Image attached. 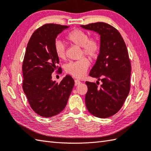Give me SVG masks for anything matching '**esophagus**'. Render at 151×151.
I'll return each mask as SVG.
<instances>
[{
	"label": "esophagus",
	"mask_w": 151,
	"mask_h": 151,
	"mask_svg": "<svg viewBox=\"0 0 151 151\" xmlns=\"http://www.w3.org/2000/svg\"><path fill=\"white\" fill-rule=\"evenodd\" d=\"M80 83H81V81H80L79 80H75V86L78 85Z\"/></svg>",
	"instance_id": "34e87169"
}]
</instances>
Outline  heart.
<instances>
[{
    "mask_svg": "<svg viewBox=\"0 0 151 151\" xmlns=\"http://www.w3.org/2000/svg\"><path fill=\"white\" fill-rule=\"evenodd\" d=\"M67 40L82 48V54L88 58L94 59L97 58L99 52V44L95 38L89 37L86 32L81 29H74L67 35ZM54 50L56 55L60 60L65 58V47L60 40H56L54 44ZM90 63L86 58H82L80 60L70 61L65 69V71L75 78L83 76L89 67Z\"/></svg>",
    "mask_w": 151,
    "mask_h": 151,
    "instance_id": "b5f03b06",
    "label": "heart"
}]
</instances>
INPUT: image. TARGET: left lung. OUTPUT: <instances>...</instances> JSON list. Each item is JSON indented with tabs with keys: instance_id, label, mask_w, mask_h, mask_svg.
<instances>
[{
	"instance_id": "left-lung-1",
	"label": "left lung",
	"mask_w": 151,
	"mask_h": 151,
	"mask_svg": "<svg viewBox=\"0 0 151 151\" xmlns=\"http://www.w3.org/2000/svg\"><path fill=\"white\" fill-rule=\"evenodd\" d=\"M81 27L100 36L99 54L90 73L97 81L86 82L85 103L91 114L105 119L120 110L129 94L131 64L128 52L120 32L113 26L97 22ZM99 80L102 84L98 87Z\"/></svg>"
}]
</instances>
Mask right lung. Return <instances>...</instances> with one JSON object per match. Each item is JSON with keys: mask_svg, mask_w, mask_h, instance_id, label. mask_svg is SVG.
Returning a JSON list of instances; mask_svg holds the SVG:
<instances>
[{"mask_svg": "<svg viewBox=\"0 0 151 151\" xmlns=\"http://www.w3.org/2000/svg\"><path fill=\"white\" fill-rule=\"evenodd\" d=\"M69 27L54 23L44 25L32 33L27 46L22 65L23 90L32 110L41 116L60 113L75 85L70 75L60 83L52 80V73L60 62L54 50L55 38Z\"/></svg>", "mask_w": 151, "mask_h": 151, "instance_id": "add662e5", "label": "right lung"}]
</instances>
